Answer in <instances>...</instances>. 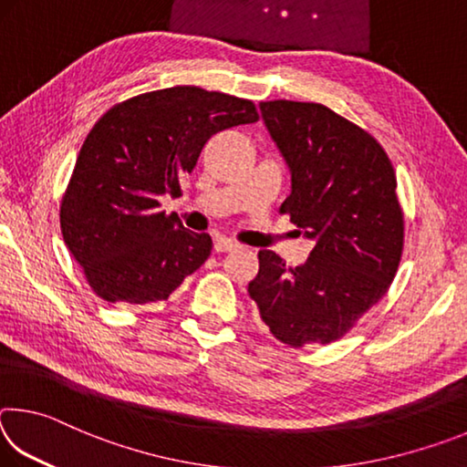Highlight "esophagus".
I'll list each match as a JSON object with an SVG mask.
<instances>
[{"label":"esophagus","mask_w":467,"mask_h":467,"mask_svg":"<svg viewBox=\"0 0 467 467\" xmlns=\"http://www.w3.org/2000/svg\"><path fill=\"white\" fill-rule=\"evenodd\" d=\"M239 249V244L233 243L231 239H216L214 241V251L216 253H226V251H234Z\"/></svg>","instance_id":"esophagus-1"}]
</instances>
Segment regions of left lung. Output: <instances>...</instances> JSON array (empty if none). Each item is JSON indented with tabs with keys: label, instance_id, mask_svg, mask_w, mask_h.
Here are the masks:
<instances>
[{
	"label": "left lung",
	"instance_id": "obj_1",
	"mask_svg": "<svg viewBox=\"0 0 467 467\" xmlns=\"http://www.w3.org/2000/svg\"><path fill=\"white\" fill-rule=\"evenodd\" d=\"M290 171L280 212L315 241L305 264L257 253L249 296L280 342L329 344L385 296L404 247V214L385 150L317 102L259 105Z\"/></svg>",
	"mask_w": 467,
	"mask_h": 467
}]
</instances>
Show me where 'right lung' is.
Wrapping results in <instances>:
<instances>
[{
    "label": "right lung",
    "mask_w": 467,
    "mask_h": 467,
    "mask_svg": "<svg viewBox=\"0 0 467 467\" xmlns=\"http://www.w3.org/2000/svg\"><path fill=\"white\" fill-rule=\"evenodd\" d=\"M257 121L251 100L195 86L140 94L100 117L61 202V233L90 288L109 303L146 305L210 257V234L164 214L214 133Z\"/></svg>",
    "instance_id": "obj_1"
}]
</instances>
